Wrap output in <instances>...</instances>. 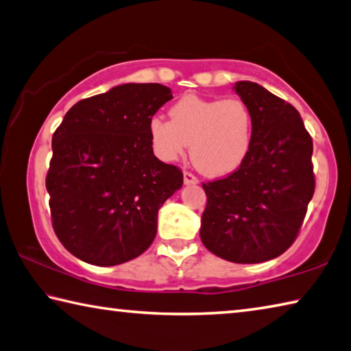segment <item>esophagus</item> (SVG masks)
Here are the masks:
<instances>
[{
  "label": "esophagus",
  "instance_id": "esophagus-1",
  "mask_svg": "<svg viewBox=\"0 0 351 351\" xmlns=\"http://www.w3.org/2000/svg\"><path fill=\"white\" fill-rule=\"evenodd\" d=\"M184 184H187V186H190V184H197V178L192 173V171L184 170Z\"/></svg>",
  "mask_w": 351,
  "mask_h": 351
}]
</instances>
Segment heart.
Instances as JSON below:
<instances>
[{
	"label": "heart",
	"instance_id": "1",
	"mask_svg": "<svg viewBox=\"0 0 351 351\" xmlns=\"http://www.w3.org/2000/svg\"><path fill=\"white\" fill-rule=\"evenodd\" d=\"M170 121L152 118L149 136L164 161L190 155L197 169L210 176L239 169L252 150L254 117L241 98H202L184 95L169 110Z\"/></svg>",
	"mask_w": 351,
	"mask_h": 351
}]
</instances>
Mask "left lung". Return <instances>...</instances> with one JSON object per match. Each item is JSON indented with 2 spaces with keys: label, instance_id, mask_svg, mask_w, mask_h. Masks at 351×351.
<instances>
[{
  "label": "left lung",
  "instance_id": "8db88e82",
  "mask_svg": "<svg viewBox=\"0 0 351 351\" xmlns=\"http://www.w3.org/2000/svg\"><path fill=\"white\" fill-rule=\"evenodd\" d=\"M234 90L253 112V144L239 169L202 182L201 241L237 264L278 258L296 241L315 193L313 141L290 103L250 81Z\"/></svg>",
  "mask_w": 351,
  "mask_h": 351
}]
</instances>
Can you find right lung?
<instances>
[{
    "label": "right lung",
    "mask_w": 351,
    "mask_h": 351,
    "mask_svg": "<svg viewBox=\"0 0 351 351\" xmlns=\"http://www.w3.org/2000/svg\"><path fill=\"white\" fill-rule=\"evenodd\" d=\"M171 98L156 82L123 84L78 101L55 130L46 187L55 234L73 256L109 267L152 245L159 207L182 186L149 136Z\"/></svg>",
    "instance_id": "add662e5"
}]
</instances>
